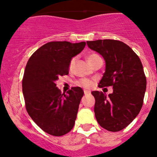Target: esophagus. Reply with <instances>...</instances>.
<instances>
[{"label":"esophagus","instance_id":"1","mask_svg":"<svg viewBox=\"0 0 157 157\" xmlns=\"http://www.w3.org/2000/svg\"><path fill=\"white\" fill-rule=\"evenodd\" d=\"M90 94V91L84 90V94H85V95H88V94Z\"/></svg>","mask_w":157,"mask_h":157}]
</instances>
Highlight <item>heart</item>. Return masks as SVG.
<instances>
[{
	"label": "heart",
	"mask_w": 157,
	"mask_h": 157,
	"mask_svg": "<svg viewBox=\"0 0 157 157\" xmlns=\"http://www.w3.org/2000/svg\"><path fill=\"white\" fill-rule=\"evenodd\" d=\"M98 57H100V56H98V54H95V53L89 54L88 56H87V60H88L89 63L90 64L91 63H93V62H94V60ZM75 63V58L74 57L71 59L70 63H69V69H71L72 67H73ZM93 84H94V82H93L92 80L87 79V78H82V79H79L77 82V85L80 86L86 89H90L91 86H92Z\"/></svg>",
	"instance_id": "obj_1"
}]
</instances>
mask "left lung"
<instances>
[{
  "mask_svg": "<svg viewBox=\"0 0 157 157\" xmlns=\"http://www.w3.org/2000/svg\"><path fill=\"white\" fill-rule=\"evenodd\" d=\"M86 43L106 62L98 86L113 88L109 97L99 91L92 92L95 98V117L101 127L117 132L135 119L143 105L146 90L143 66L138 55L123 41L105 39Z\"/></svg>",
  "mask_w": 157,
  "mask_h": 157,
  "instance_id": "obj_1",
  "label": "left lung"
}]
</instances>
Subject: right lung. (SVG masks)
<instances>
[{
  "label": "right lung",
  "mask_w": 157,
  "mask_h": 157,
  "mask_svg": "<svg viewBox=\"0 0 157 157\" xmlns=\"http://www.w3.org/2000/svg\"><path fill=\"white\" fill-rule=\"evenodd\" d=\"M85 45V41H50L36 50L27 62L22 82L25 106L47 134L64 135L74 127L83 90L72 87L61 94L55 82L59 76L68 75L71 59Z\"/></svg>",
  "instance_id": "add662e5"
}]
</instances>
